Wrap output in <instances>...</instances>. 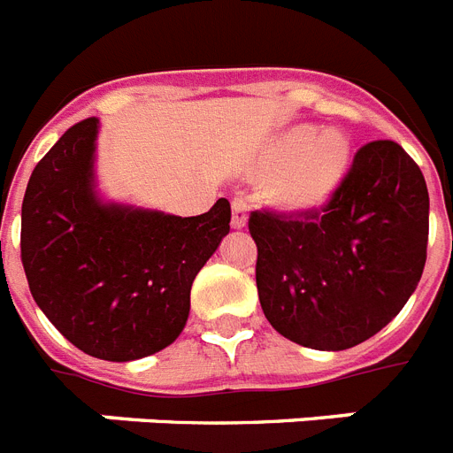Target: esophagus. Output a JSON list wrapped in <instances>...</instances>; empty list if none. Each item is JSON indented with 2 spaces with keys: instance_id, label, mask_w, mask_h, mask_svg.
<instances>
[{
  "instance_id": "esophagus-1",
  "label": "esophagus",
  "mask_w": 453,
  "mask_h": 453,
  "mask_svg": "<svg viewBox=\"0 0 453 453\" xmlns=\"http://www.w3.org/2000/svg\"><path fill=\"white\" fill-rule=\"evenodd\" d=\"M231 226L234 229L248 226V199L245 196H235L231 201Z\"/></svg>"
}]
</instances>
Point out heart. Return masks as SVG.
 I'll use <instances>...</instances> for the list:
<instances>
[{
    "mask_svg": "<svg viewBox=\"0 0 453 453\" xmlns=\"http://www.w3.org/2000/svg\"><path fill=\"white\" fill-rule=\"evenodd\" d=\"M354 145L349 134L338 127L317 129L296 125L273 138L266 150V166L280 168L273 194L287 211H315L331 201L349 173Z\"/></svg>",
    "mask_w": 453,
    "mask_h": 453,
    "instance_id": "heart-1",
    "label": "heart"
}]
</instances>
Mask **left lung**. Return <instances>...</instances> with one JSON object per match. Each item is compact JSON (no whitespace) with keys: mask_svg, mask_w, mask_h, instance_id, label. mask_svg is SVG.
<instances>
[{"mask_svg":"<svg viewBox=\"0 0 453 453\" xmlns=\"http://www.w3.org/2000/svg\"><path fill=\"white\" fill-rule=\"evenodd\" d=\"M257 291L280 335L340 352L372 338L412 296L428 245V189L394 141H372L326 208L252 212Z\"/></svg>","mask_w":453,"mask_h":453,"instance_id":"obj_1","label":"left lung"}]
</instances>
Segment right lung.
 I'll return each mask as SVG.
<instances>
[{"mask_svg": "<svg viewBox=\"0 0 453 453\" xmlns=\"http://www.w3.org/2000/svg\"><path fill=\"white\" fill-rule=\"evenodd\" d=\"M99 119L66 129L36 164L22 199L29 291L71 345L104 361L168 347L189 317L196 273L229 234L219 199L196 218L106 201L96 189Z\"/></svg>", "mask_w": 453, "mask_h": 453, "instance_id": "1", "label": "right lung"}]
</instances>
